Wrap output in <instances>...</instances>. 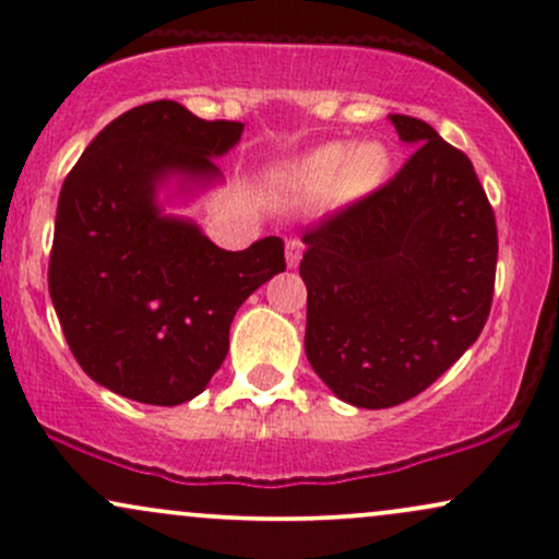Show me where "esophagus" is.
<instances>
[{"instance_id": "1", "label": "esophagus", "mask_w": 559, "mask_h": 559, "mask_svg": "<svg viewBox=\"0 0 559 559\" xmlns=\"http://www.w3.org/2000/svg\"><path fill=\"white\" fill-rule=\"evenodd\" d=\"M301 252H305V243H301L299 239H288L286 241V265L297 267L301 260Z\"/></svg>"}]
</instances>
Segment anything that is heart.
Listing matches in <instances>:
<instances>
[{
	"instance_id": "1",
	"label": "heart",
	"mask_w": 559,
	"mask_h": 559,
	"mask_svg": "<svg viewBox=\"0 0 559 559\" xmlns=\"http://www.w3.org/2000/svg\"><path fill=\"white\" fill-rule=\"evenodd\" d=\"M386 173L389 155L376 141L357 146L331 141L288 165L281 173V186L299 202H316L331 191L342 199H360L378 189Z\"/></svg>"
}]
</instances>
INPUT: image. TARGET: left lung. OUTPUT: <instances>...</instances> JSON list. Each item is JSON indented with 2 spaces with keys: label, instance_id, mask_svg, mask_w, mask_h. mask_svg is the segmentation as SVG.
<instances>
[{
  "label": "left lung",
  "instance_id": "left-lung-1",
  "mask_svg": "<svg viewBox=\"0 0 559 559\" xmlns=\"http://www.w3.org/2000/svg\"><path fill=\"white\" fill-rule=\"evenodd\" d=\"M413 157L386 186L301 236L305 352L342 402L394 407L484 331L497 221L473 163L426 120L389 115Z\"/></svg>",
  "mask_w": 559,
  "mask_h": 559
}]
</instances>
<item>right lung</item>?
<instances>
[{"label": "right lung", "mask_w": 559, "mask_h": 559, "mask_svg": "<svg viewBox=\"0 0 559 559\" xmlns=\"http://www.w3.org/2000/svg\"><path fill=\"white\" fill-rule=\"evenodd\" d=\"M241 131L178 102H150L102 128L68 173L49 297L70 352L99 386L159 407L194 400L226 360L236 310L286 271L278 236L226 252L157 199L173 181L181 194L221 181L215 159Z\"/></svg>", "instance_id": "1"}]
</instances>
